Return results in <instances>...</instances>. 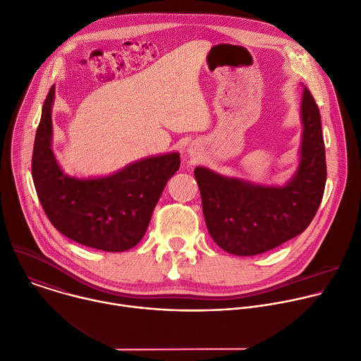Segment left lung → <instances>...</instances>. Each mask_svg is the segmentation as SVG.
Returning a JSON list of instances; mask_svg holds the SVG:
<instances>
[{
    "instance_id": "8db88e82",
    "label": "left lung",
    "mask_w": 361,
    "mask_h": 361,
    "mask_svg": "<svg viewBox=\"0 0 361 361\" xmlns=\"http://www.w3.org/2000/svg\"><path fill=\"white\" fill-rule=\"evenodd\" d=\"M302 142L300 166L284 187H260L197 167L209 233L223 250L235 255L266 252L301 234L323 200L327 166L320 110L307 87L301 102Z\"/></svg>"
}]
</instances>
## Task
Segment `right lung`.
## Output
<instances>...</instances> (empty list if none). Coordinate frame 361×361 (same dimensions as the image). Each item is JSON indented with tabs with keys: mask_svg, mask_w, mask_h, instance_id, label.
<instances>
[{
	"mask_svg": "<svg viewBox=\"0 0 361 361\" xmlns=\"http://www.w3.org/2000/svg\"><path fill=\"white\" fill-rule=\"evenodd\" d=\"M49 88L37 127L31 173L42 209L70 240L110 252L133 248L144 237L167 181L180 169V154L151 157L102 178L78 180L66 176L51 149Z\"/></svg>",
	"mask_w": 361,
	"mask_h": 361,
	"instance_id": "obj_1",
	"label": "right lung"
}]
</instances>
